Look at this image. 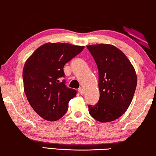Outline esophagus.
I'll list each match as a JSON object with an SVG mask.
<instances>
[{"instance_id": "34e87169", "label": "esophagus", "mask_w": 156, "mask_h": 156, "mask_svg": "<svg viewBox=\"0 0 156 156\" xmlns=\"http://www.w3.org/2000/svg\"><path fill=\"white\" fill-rule=\"evenodd\" d=\"M78 91H79V92H80V94H84V89L82 88V87H80V89H78Z\"/></svg>"}]
</instances>
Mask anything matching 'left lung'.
Here are the masks:
<instances>
[{"instance_id": "8db88e82", "label": "left lung", "mask_w": 156, "mask_h": 156, "mask_svg": "<svg viewBox=\"0 0 156 156\" xmlns=\"http://www.w3.org/2000/svg\"><path fill=\"white\" fill-rule=\"evenodd\" d=\"M99 70L100 97L95 105H88L89 114L100 122H110L128 109L137 85L135 69L123 52L112 44L87 47Z\"/></svg>"}]
</instances>
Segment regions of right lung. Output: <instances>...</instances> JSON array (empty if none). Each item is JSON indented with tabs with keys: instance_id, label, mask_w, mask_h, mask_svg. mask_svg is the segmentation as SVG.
<instances>
[{
	"instance_id": "obj_1",
	"label": "right lung",
	"mask_w": 156,
	"mask_h": 156,
	"mask_svg": "<svg viewBox=\"0 0 156 156\" xmlns=\"http://www.w3.org/2000/svg\"><path fill=\"white\" fill-rule=\"evenodd\" d=\"M69 43H48L27 59L23 71L24 91L32 108L42 119L56 121L68 109L76 91L66 86L64 66L84 50Z\"/></svg>"
}]
</instances>
